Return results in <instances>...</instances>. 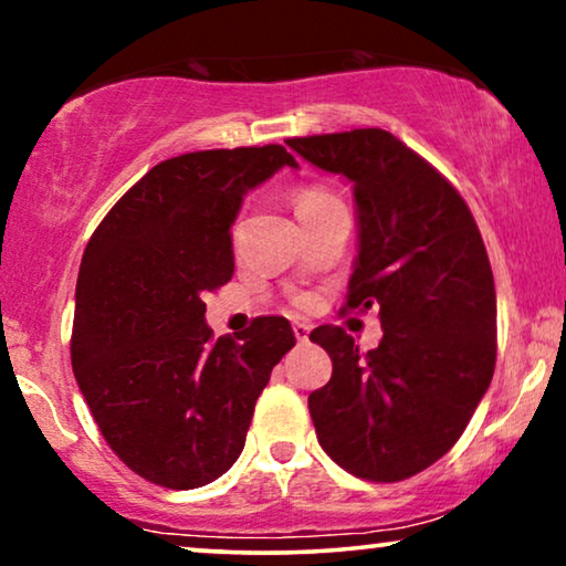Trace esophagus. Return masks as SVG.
Masks as SVG:
<instances>
[{
  "mask_svg": "<svg viewBox=\"0 0 566 566\" xmlns=\"http://www.w3.org/2000/svg\"><path fill=\"white\" fill-rule=\"evenodd\" d=\"M308 332H312V327H308V324H304V322H293V335H296L298 343H306Z\"/></svg>",
  "mask_w": 566,
  "mask_h": 566,
  "instance_id": "esophagus-1",
  "label": "esophagus"
}]
</instances>
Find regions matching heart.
I'll use <instances>...</instances> for the list:
<instances>
[{
    "label": "heart",
    "mask_w": 566,
    "mask_h": 566,
    "mask_svg": "<svg viewBox=\"0 0 566 566\" xmlns=\"http://www.w3.org/2000/svg\"><path fill=\"white\" fill-rule=\"evenodd\" d=\"M324 200H332L324 190H319V188H301L296 196H293V208H296V213H304V211H308V208L324 203Z\"/></svg>",
    "instance_id": "1"
}]
</instances>
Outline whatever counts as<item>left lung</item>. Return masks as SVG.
Wrapping results in <instances>:
<instances>
[{"mask_svg": "<svg viewBox=\"0 0 566 566\" xmlns=\"http://www.w3.org/2000/svg\"><path fill=\"white\" fill-rule=\"evenodd\" d=\"M301 159L350 182L358 254L347 308L378 306L384 337L363 355L339 327L308 394L324 453L368 482L420 474L453 448L490 389L497 296L482 234L443 175L381 128L289 138Z\"/></svg>", "mask_w": 566, "mask_h": 566, "instance_id": "obj_1", "label": "left lung"}]
</instances>
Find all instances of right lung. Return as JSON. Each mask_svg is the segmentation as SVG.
<instances>
[{"mask_svg": "<svg viewBox=\"0 0 566 566\" xmlns=\"http://www.w3.org/2000/svg\"><path fill=\"white\" fill-rule=\"evenodd\" d=\"M283 167L298 165L277 144L161 161L84 250L74 378L115 455L167 490L227 474L273 366L296 345L283 316L213 339L203 304L234 275L231 227L244 196Z\"/></svg>", "mask_w": 566, "mask_h": 566, "instance_id": "1", "label": "right lung"}]
</instances>
